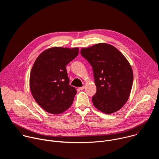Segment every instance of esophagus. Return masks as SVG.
Masks as SVG:
<instances>
[{
    "label": "esophagus",
    "instance_id": "1",
    "mask_svg": "<svg viewBox=\"0 0 159 159\" xmlns=\"http://www.w3.org/2000/svg\"><path fill=\"white\" fill-rule=\"evenodd\" d=\"M85 86H82V87H79V89L80 90H84V89H85Z\"/></svg>",
    "mask_w": 159,
    "mask_h": 159
}]
</instances>
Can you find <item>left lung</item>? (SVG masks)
Returning a JSON list of instances; mask_svg holds the SVG:
<instances>
[{
  "label": "left lung",
  "mask_w": 159,
  "mask_h": 159,
  "mask_svg": "<svg viewBox=\"0 0 159 159\" xmlns=\"http://www.w3.org/2000/svg\"><path fill=\"white\" fill-rule=\"evenodd\" d=\"M80 53L93 67L97 88L92 98L94 106L106 114L120 110L129 98L133 81L127 59L115 47L104 43L82 48Z\"/></svg>",
  "instance_id": "left-lung-1"
}]
</instances>
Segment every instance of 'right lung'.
I'll return each mask as SVG.
<instances>
[{"label":"right lung","mask_w":159,"mask_h":159,"mask_svg":"<svg viewBox=\"0 0 159 159\" xmlns=\"http://www.w3.org/2000/svg\"><path fill=\"white\" fill-rule=\"evenodd\" d=\"M79 54V48L53 47L43 52L30 73V87L36 102L47 112L58 115L72 104L77 90L69 85L66 65Z\"/></svg>","instance_id":"add662e5"}]
</instances>
